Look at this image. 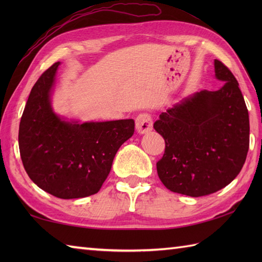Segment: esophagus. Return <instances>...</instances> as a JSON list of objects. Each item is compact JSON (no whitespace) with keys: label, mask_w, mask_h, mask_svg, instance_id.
Returning <instances> with one entry per match:
<instances>
[{"label":"esophagus","mask_w":262,"mask_h":262,"mask_svg":"<svg viewBox=\"0 0 262 262\" xmlns=\"http://www.w3.org/2000/svg\"><path fill=\"white\" fill-rule=\"evenodd\" d=\"M136 130L140 134H146L152 130V117L148 114H140L136 117Z\"/></svg>","instance_id":"esophagus-1"}]
</instances>
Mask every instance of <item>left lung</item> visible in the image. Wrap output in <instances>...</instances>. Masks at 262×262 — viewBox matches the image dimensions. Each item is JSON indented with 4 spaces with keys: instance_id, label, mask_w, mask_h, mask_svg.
<instances>
[{
    "instance_id": "obj_1",
    "label": "left lung",
    "mask_w": 262,
    "mask_h": 262,
    "mask_svg": "<svg viewBox=\"0 0 262 262\" xmlns=\"http://www.w3.org/2000/svg\"><path fill=\"white\" fill-rule=\"evenodd\" d=\"M224 85L202 90L161 113L154 129L165 151L157 163L169 190L190 197L221 190L235 179L249 151V113L238 83L226 66L214 60Z\"/></svg>"
}]
</instances>
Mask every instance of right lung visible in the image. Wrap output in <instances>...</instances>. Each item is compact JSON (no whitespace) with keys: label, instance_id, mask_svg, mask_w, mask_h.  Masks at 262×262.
<instances>
[{"label":"right lung","instance_id":"add662e5","mask_svg":"<svg viewBox=\"0 0 262 262\" xmlns=\"http://www.w3.org/2000/svg\"><path fill=\"white\" fill-rule=\"evenodd\" d=\"M59 62L43 73L28 98L19 127L22 163L43 191L62 199L97 193L115 155L133 136L135 121L66 119L55 113L52 94Z\"/></svg>","mask_w":262,"mask_h":262}]
</instances>
